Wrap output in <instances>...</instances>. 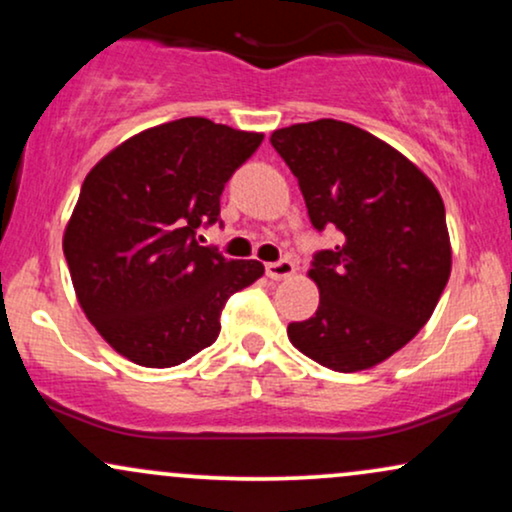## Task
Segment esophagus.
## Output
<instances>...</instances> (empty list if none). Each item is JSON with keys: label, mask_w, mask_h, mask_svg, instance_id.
Instances as JSON below:
<instances>
[{"label": "esophagus", "mask_w": 512, "mask_h": 512, "mask_svg": "<svg viewBox=\"0 0 512 512\" xmlns=\"http://www.w3.org/2000/svg\"><path fill=\"white\" fill-rule=\"evenodd\" d=\"M296 272V264L291 260H279V262H269L267 264V276L269 279L279 281V279H289V276Z\"/></svg>", "instance_id": "esophagus-1"}]
</instances>
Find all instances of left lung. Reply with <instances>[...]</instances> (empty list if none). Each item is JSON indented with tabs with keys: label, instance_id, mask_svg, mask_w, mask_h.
Returning <instances> with one entry per match:
<instances>
[{
	"label": "left lung",
	"instance_id": "left-lung-1",
	"mask_svg": "<svg viewBox=\"0 0 512 512\" xmlns=\"http://www.w3.org/2000/svg\"><path fill=\"white\" fill-rule=\"evenodd\" d=\"M269 142L298 178L310 223L339 231L332 250L315 252L320 305L291 322V344L339 373L378 366L426 325L450 279L443 199L407 156L349 122H301Z\"/></svg>",
	"mask_w": 512,
	"mask_h": 512
}]
</instances>
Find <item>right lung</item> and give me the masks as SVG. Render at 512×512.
<instances>
[{
  "label": "right lung",
  "mask_w": 512,
  "mask_h": 512,
  "mask_svg": "<svg viewBox=\"0 0 512 512\" xmlns=\"http://www.w3.org/2000/svg\"><path fill=\"white\" fill-rule=\"evenodd\" d=\"M262 139L182 117L134 134L86 175L62 248L79 305L117 354L185 363L216 342L228 298L264 274L197 236L221 221L223 187Z\"/></svg>",
  "instance_id": "obj_1"
}]
</instances>
